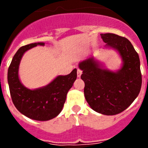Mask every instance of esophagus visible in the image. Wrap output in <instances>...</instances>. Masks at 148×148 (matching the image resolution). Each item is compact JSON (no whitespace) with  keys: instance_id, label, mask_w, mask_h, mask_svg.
Returning a JSON list of instances; mask_svg holds the SVG:
<instances>
[{"instance_id":"esophagus-1","label":"esophagus","mask_w":148,"mask_h":148,"mask_svg":"<svg viewBox=\"0 0 148 148\" xmlns=\"http://www.w3.org/2000/svg\"><path fill=\"white\" fill-rule=\"evenodd\" d=\"M82 74V70H80V69H78V70H77V76L79 78V77H81Z\"/></svg>"}]
</instances>
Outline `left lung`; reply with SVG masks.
Listing matches in <instances>:
<instances>
[{"instance_id":"left-lung-1","label":"left lung","mask_w":148,"mask_h":148,"mask_svg":"<svg viewBox=\"0 0 148 148\" xmlns=\"http://www.w3.org/2000/svg\"><path fill=\"white\" fill-rule=\"evenodd\" d=\"M107 47L116 50L122 66L116 72L103 68L90 56L81 61L84 96L93 110L107 116L119 114L133 102L140 92L142 73L138 53L126 38L113 33L101 34Z\"/></svg>"}]
</instances>
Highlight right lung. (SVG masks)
Instances as JSON below:
<instances>
[{
	"label": "right lung",
	"instance_id": "right-lung-1",
	"mask_svg": "<svg viewBox=\"0 0 148 148\" xmlns=\"http://www.w3.org/2000/svg\"><path fill=\"white\" fill-rule=\"evenodd\" d=\"M38 45L44 46V43L27 44L17 51L8 69V84L13 104L20 113L32 119L48 121L62 110L66 94L77 78V70L66 75H58L44 87L27 88L19 79V64L25 52Z\"/></svg>",
	"mask_w": 148,
	"mask_h": 148
}]
</instances>
